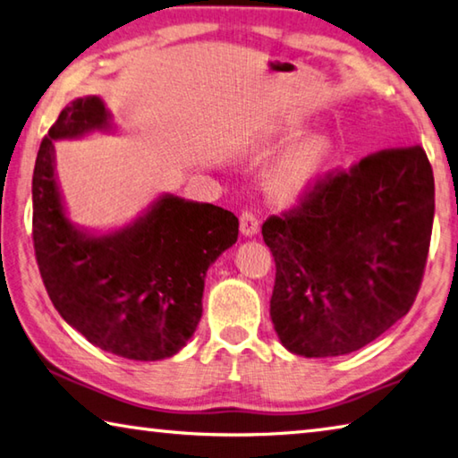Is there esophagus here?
Wrapping results in <instances>:
<instances>
[{"label": "esophagus", "instance_id": "34e87169", "mask_svg": "<svg viewBox=\"0 0 458 458\" xmlns=\"http://www.w3.org/2000/svg\"><path fill=\"white\" fill-rule=\"evenodd\" d=\"M239 229H242L243 237H255L259 233V221L251 211H243L239 216Z\"/></svg>", "mask_w": 458, "mask_h": 458}]
</instances>
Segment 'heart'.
<instances>
[{
    "label": "heart",
    "mask_w": 458,
    "mask_h": 458,
    "mask_svg": "<svg viewBox=\"0 0 458 458\" xmlns=\"http://www.w3.org/2000/svg\"><path fill=\"white\" fill-rule=\"evenodd\" d=\"M284 155L266 181L269 199L276 205L293 207L319 189L334 166V144L327 136L311 134L301 120L279 124L253 150L255 160Z\"/></svg>",
    "instance_id": "obj_1"
}]
</instances>
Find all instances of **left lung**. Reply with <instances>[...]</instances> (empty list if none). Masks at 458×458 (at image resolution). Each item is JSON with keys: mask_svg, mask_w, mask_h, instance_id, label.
Listing matches in <instances>:
<instances>
[{"mask_svg": "<svg viewBox=\"0 0 458 458\" xmlns=\"http://www.w3.org/2000/svg\"><path fill=\"white\" fill-rule=\"evenodd\" d=\"M435 219L420 147L382 150L263 223L276 259L271 322L285 350L332 358L364 348L419 293Z\"/></svg>", "mask_w": 458, "mask_h": 458, "instance_id": "obj_1", "label": "left lung"}]
</instances>
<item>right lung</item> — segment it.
<instances>
[{
	"mask_svg": "<svg viewBox=\"0 0 458 458\" xmlns=\"http://www.w3.org/2000/svg\"><path fill=\"white\" fill-rule=\"evenodd\" d=\"M116 131L100 96H84L66 104L39 144L31 179L36 259L66 324L110 354L157 362L195 334L207 269L235 245L239 219L163 192L124 227L76 225L64 203L54 142Z\"/></svg>",
	"mask_w": 458,
	"mask_h": 458,
	"instance_id": "1",
	"label": "right lung"
}]
</instances>
